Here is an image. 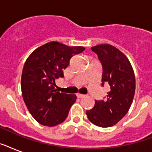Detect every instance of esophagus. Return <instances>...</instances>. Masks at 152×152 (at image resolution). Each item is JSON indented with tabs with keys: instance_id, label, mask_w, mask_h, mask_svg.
I'll return each mask as SVG.
<instances>
[{
	"instance_id": "obj_1",
	"label": "esophagus",
	"mask_w": 152,
	"mask_h": 152,
	"mask_svg": "<svg viewBox=\"0 0 152 152\" xmlns=\"http://www.w3.org/2000/svg\"><path fill=\"white\" fill-rule=\"evenodd\" d=\"M76 96H77L78 98H83V97H84L85 95H82V94H77V95H76Z\"/></svg>"
}]
</instances>
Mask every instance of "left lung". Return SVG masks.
<instances>
[{
	"mask_svg": "<svg viewBox=\"0 0 152 152\" xmlns=\"http://www.w3.org/2000/svg\"><path fill=\"white\" fill-rule=\"evenodd\" d=\"M102 66V85L109 83L106 100H95L86 114L91 122L102 128L111 127L122 119L132 105L136 90L134 71L127 57L110 44L91 47Z\"/></svg>",
	"mask_w": 152,
	"mask_h": 152,
	"instance_id": "obj_1",
	"label": "left lung"
}]
</instances>
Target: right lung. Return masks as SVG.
Masks as SVG:
<instances>
[{
    "mask_svg": "<svg viewBox=\"0 0 152 152\" xmlns=\"http://www.w3.org/2000/svg\"><path fill=\"white\" fill-rule=\"evenodd\" d=\"M85 50L83 46H68L50 42L37 48L27 57L21 76L23 101L35 120L42 125L62 123L76 102V95L60 93L55 80L63 77L74 55Z\"/></svg>",
    "mask_w": 152,
    "mask_h": 152,
    "instance_id": "right-lung-1",
    "label": "right lung"
}]
</instances>
